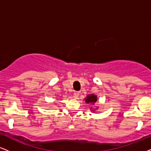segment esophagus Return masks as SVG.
<instances>
[{
	"instance_id": "34e87169",
	"label": "esophagus",
	"mask_w": 151,
	"mask_h": 151,
	"mask_svg": "<svg viewBox=\"0 0 151 151\" xmlns=\"http://www.w3.org/2000/svg\"><path fill=\"white\" fill-rule=\"evenodd\" d=\"M79 91H75V92L74 93L73 97H74V99H78V97H79Z\"/></svg>"
}]
</instances>
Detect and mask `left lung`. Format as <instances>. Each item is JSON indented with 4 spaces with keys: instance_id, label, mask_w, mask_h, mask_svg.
Returning a JSON list of instances; mask_svg holds the SVG:
<instances>
[{
    "instance_id": "8db88e82",
    "label": "left lung",
    "mask_w": 151,
    "mask_h": 151,
    "mask_svg": "<svg viewBox=\"0 0 151 151\" xmlns=\"http://www.w3.org/2000/svg\"><path fill=\"white\" fill-rule=\"evenodd\" d=\"M84 100H85V102L86 104H89V106L91 107H90L89 109L90 111H91L93 112L95 110H97L99 106L97 107H95L94 108V104L96 103V101H97V96L95 94H89L87 95V96H86V98L84 99Z\"/></svg>"
}]
</instances>
